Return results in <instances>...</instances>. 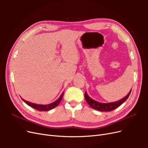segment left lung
<instances>
[{
  "label": "left lung",
  "instance_id": "obj_1",
  "mask_svg": "<svg viewBox=\"0 0 148 148\" xmlns=\"http://www.w3.org/2000/svg\"><path fill=\"white\" fill-rule=\"evenodd\" d=\"M131 91H132V89L130 91L128 95L123 98H122V99L115 101V102H109V103H101V102L96 101L95 100L91 99L90 97H89L88 95H87L86 92H85L84 93V97L87 103L89 104V106L91 107V108L97 110L101 111V112H109V111H111L115 109L121 104H123V103L128 98L130 95L131 93Z\"/></svg>",
  "mask_w": 148,
  "mask_h": 148
}]
</instances>
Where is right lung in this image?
I'll return each mask as SVG.
<instances>
[{"instance_id":"right-lung-1","label":"right lung","mask_w":148,"mask_h":148,"mask_svg":"<svg viewBox=\"0 0 148 148\" xmlns=\"http://www.w3.org/2000/svg\"><path fill=\"white\" fill-rule=\"evenodd\" d=\"M64 93V92L62 93V95H60L59 99H58L57 101H56L55 102H53L52 103H51V104H47V105L34 104V103L29 102L27 101H25V99H23V98H21V99L23 100L26 103V104H27L30 107H33V108H34V109H36L38 110H40V111H48V110H50L53 108H55V107H56L59 104V103L60 102L62 97H63Z\"/></svg>"}]
</instances>
